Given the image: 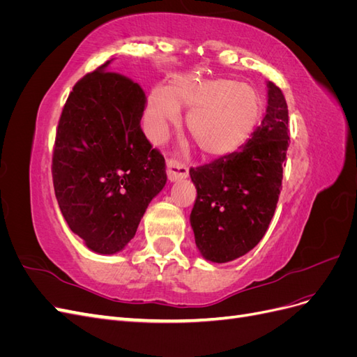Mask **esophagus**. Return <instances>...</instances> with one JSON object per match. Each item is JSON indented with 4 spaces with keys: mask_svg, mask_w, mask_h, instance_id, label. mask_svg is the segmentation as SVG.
I'll use <instances>...</instances> for the list:
<instances>
[{
    "mask_svg": "<svg viewBox=\"0 0 357 357\" xmlns=\"http://www.w3.org/2000/svg\"><path fill=\"white\" fill-rule=\"evenodd\" d=\"M188 176H189V169L185 165H181L172 159L167 160V177L169 181H177L181 178H186Z\"/></svg>",
    "mask_w": 357,
    "mask_h": 357,
    "instance_id": "1",
    "label": "esophagus"
}]
</instances>
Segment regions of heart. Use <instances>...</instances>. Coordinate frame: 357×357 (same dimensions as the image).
I'll return each mask as SVG.
<instances>
[{
	"label": "heart",
	"instance_id": "1",
	"mask_svg": "<svg viewBox=\"0 0 357 357\" xmlns=\"http://www.w3.org/2000/svg\"><path fill=\"white\" fill-rule=\"evenodd\" d=\"M180 107L189 109L186 126L201 152L223 158L236 152L253 134L264 113V98L255 86L229 79H177L169 88H155L149 96L146 128L162 142L180 121Z\"/></svg>",
	"mask_w": 357,
	"mask_h": 357
}]
</instances>
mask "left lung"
<instances>
[{
    "label": "left lung",
    "mask_w": 357,
    "mask_h": 357,
    "mask_svg": "<svg viewBox=\"0 0 357 357\" xmlns=\"http://www.w3.org/2000/svg\"><path fill=\"white\" fill-rule=\"evenodd\" d=\"M289 139L286 98L268 82L266 113L248 142L211 164L190 168L198 193L190 225L205 259L229 262L262 240L282 190Z\"/></svg>",
    "instance_id": "left-lung-1"
}]
</instances>
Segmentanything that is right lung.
<instances>
[{"instance_id":"right-lung-1","label":"right lung","mask_w":357,"mask_h":357,"mask_svg":"<svg viewBox=\"0 0 357 357\" xmlns=\"http://www.w3.org/2000/svg\"><path fill=\"white\" fill-rule=\"evenodd\" d=\"M109 61L74 84L63 105L52 177L63 219L91 250L113 255L167 183L165 159L146 138L142 86Z\"/></svg>"}]
</instances>
